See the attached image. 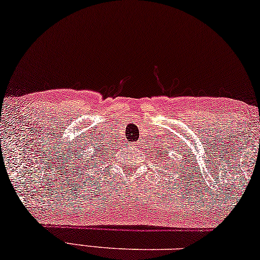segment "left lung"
Instances as JSON below:
<instances>
[{"label":"left lung","mask_w":260,"mask_h":260,"mask_svg":"<svg viewBox=\"0 0 260 260\" xmlns=\"http://www.w3.org/2000/svg\"><path fill=\"white\" fill-rule=\"evenodd\" d=\"M161 154H162V152H161ZM157 157H158V158H159V154H158V155H157ZM161 161H162V160H161Z\"/></svg>","instance_id":"8db88e82"}]
</instances>
